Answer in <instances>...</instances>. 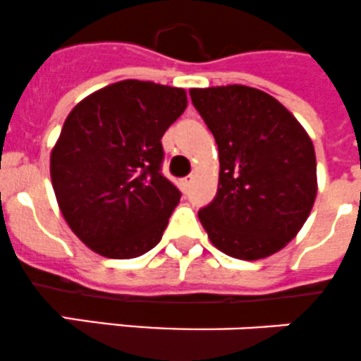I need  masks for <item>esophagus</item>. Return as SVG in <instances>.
Returning a JSON list of instances; mask_svg holds the SVG:
<instances>
[{
  "label": "esophagus",
  "instance_id": "esophagus-1",
  "mask_svg": "<svg viewBox=\"0 0 361 361\" xmlns=\"http://www.w3.org/2000/svg\"><path fill=\"white\" fill-rule=\"evenodd\" d=\"M192 181H194V176H187V178H183V180H181V190L187 192L188 188H190Z\"/></svg>",
  "mask_w": 361,
  "mask_h": 361
}]
</instances>
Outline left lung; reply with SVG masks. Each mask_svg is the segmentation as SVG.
Instances as JSON below:
<instances>
[{
	"instance_id": "1",
	"label": "left lung",
	"mask_w": 361,
	"mask_h": 361,
	"mask_svg": "<svg viewBox=\"0 0 361 361\" xmlns=\"http://www.w3.org/2000/svg\"><path fill=\"white\" fill-rule=\"evenodd\" d=\"M190 99L219 146L216 195L199 212L209 241L243 261L282 250L316 201L309 134L277 99L255 87H192Z\"/></svg>"
}]
</instances>
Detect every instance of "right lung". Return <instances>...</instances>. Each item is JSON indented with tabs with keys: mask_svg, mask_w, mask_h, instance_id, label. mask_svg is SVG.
<instances>
[{
	"mask_svg": "<svg viewBox=\"0 0 361 361\" xmlns=\"http://www.w3.org/2000/svg\"><path fill=\"white\" fill-rule=\"evenodd\" d=\"M187 109L183 87L127 79L80 100L51 152L58 206L84 245L111 259L152 250L180 202L162 176V135Z\"/></svg>",
	"mask_w": 361,
	"mask_h": 361,
	"instance_id": "1",
	"label": "right lung"
}]
</instances>
